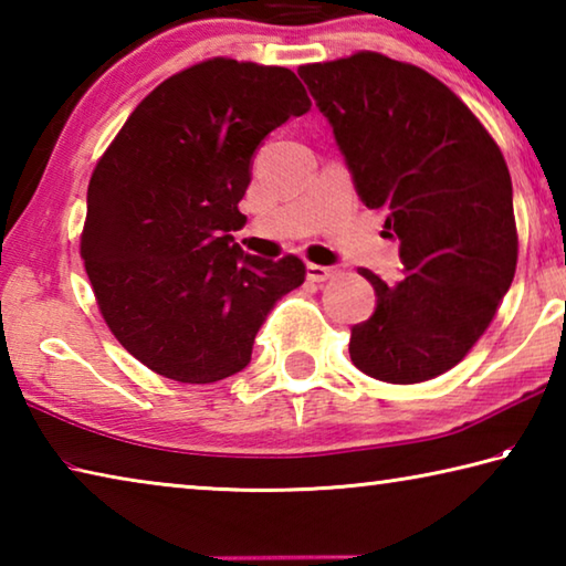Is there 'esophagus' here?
Listing matches in <instances>:
<instances>
[{
    "mask_svg": "<svg viewBox=\"0 0 566 566\" xmlns=\"http://www.w3.org/2000/svg\"><path fill=\"white\" fill-rule=\"evenodd\" d=\"M337 274L334 266H322V264H306V276H310L312 282H327L332 276Z\"/></svg>",
    "mask_w": 566,
    "mask_h": 566,
    "instance_id": "1",
    "label": "esophagus"
}]
</instances>
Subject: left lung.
Segmentation results:
<instances>
[{"mask_svg":"<svg viewBox=\"0 0 566 566\" xmlns=\"http://www.w3.org/2000/svg\"><path fill=\"white\" fill-rule=\"evenodd\" d=\"M300 76L369 209L399 239L401 280L361 270L377 306L352 327L349 357L389 385L434 379L494 319L516 270L512 177L496 142L457 94L377 52L304 64Z\"/></svg>","mask_w":566,"mask_h":566,"instance_id":"1","label":"left lung"}]
</instances>
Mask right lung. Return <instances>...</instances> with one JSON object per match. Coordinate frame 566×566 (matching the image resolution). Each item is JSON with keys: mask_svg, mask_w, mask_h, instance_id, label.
Returning a JSON list of instances; mask_svg holds the SVG:
<instances>
[{"mask_svg": "<svg viewBox=\"0 0 566 566\" xmlns=\"http://www.w3.org/2000/svg\"><path fill=\"white\" fill-rule=\"evenodd\" d=\"M284 66L207 60L139 102L94 167L82 260L114 337L157 375L209 385L242 371L304 262L244 254L229 232L266 134L310 112Z\"/></svg>", "mask_w": 566, "mask_h": 566, "instance_id": "1", "label": "right lung"}]
</instances>
